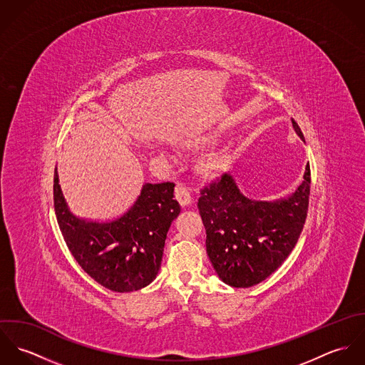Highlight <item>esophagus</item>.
Listing matches in <instances>:
<instances>
[{
    "label": "esophagus",
    "instance_id": "1",
    "mask_svg": "<svg viewBox=\"0 0 365 365\" xmlns=\"http://www.w3.org/2000/svg\"><path fill=\"white\" fill-rule=\"evenodd\" d=\"M175 200L180 202L181 207H190L192 204V197L188 188L182 185H177L175 188Z\"/></svg>",
    "mask_w": 365,
    "mask_h": 365
}]
</instances>
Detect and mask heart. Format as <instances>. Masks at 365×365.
Returning a JSON list of instances; mask_svg holds the SVG:
<instances>
[{"label": "heart", "mask_w": 365, "mask_h": 365, "mask_svg": "<svg viewBox=\"0 0 365 365\" xmlns=\"http://www.w3.org/2000/svg\"><path fill=\"white\" fill-rule=\"evenodd\" d=\"M225 161H226V157L223 156V155L213 153V155H209L208 157H205V160L202 163V168L207 173H213V171L219 170L225 164Z\"/></svg>", "instance_id": "obj_1"}]
</instances>
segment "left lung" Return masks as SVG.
<instances>
[{"label": "left lung", "mask_w": 365, "mask_h": 365, "mask_svg": "<svg viewBox=\"0 0 365 365\" xmlns=\"http://www.w3.org/2000/svg\"><path fill=\"white\" fill-rule=\"evenodd\" d=\"M292 128L305 142L294 119ZM309 191V163L298 188L279 200L245 197L227 173L201 190L198 209L207 229V253L225 284L253 287L287 260L305 225Z\"/></svg>", "instance_id": "8db88e82"}]
</instances>
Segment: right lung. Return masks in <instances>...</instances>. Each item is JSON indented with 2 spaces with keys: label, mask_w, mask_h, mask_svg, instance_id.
<instances>
[{
  "label": "right lung",
  "mask_w": 365,
  "mask_h": 365,
  "mask_svg": "<svg viewBox=\"0 0 365 365\" xmlns=\"http://www.w3.org/2000/svg\"><path fill=\"white\" fill-rule=\"evenodd\" d=\"M173 197V182H146L123 213L90 220L70 210L54 171V212L64 242L80 267L115 292L142 289L156 278L167 232L181 210Z\"/></svg>",
  "instance_id": "right-lung-1"
}]
</instances>
